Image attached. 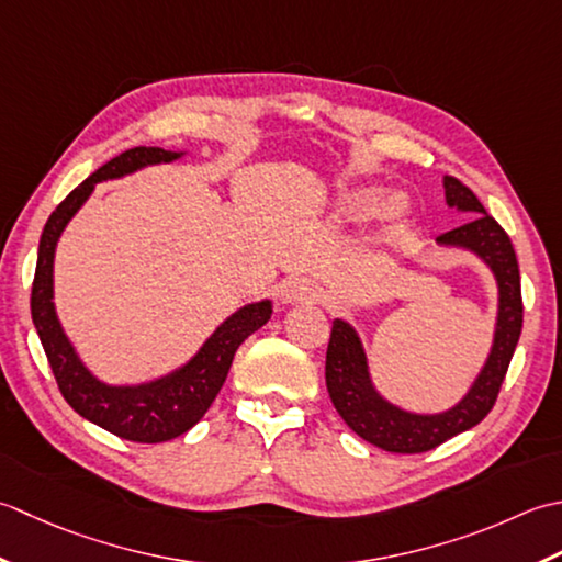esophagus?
<instances>
[{
  "label": "esophagus",
  "instance_id": "1",
  "mask_svg": "<svg viewBox=\"0 0 562 562\" xmlns=\"http://www.w3.org/2000/svg\"><path fill=\"white\" fill-rule=\"evenodd\" d=\"M323 297V289L311 279H289L281 285L283 303H317Z\"/></svg>",
  "mask_w": 562,
  "mask_h": 562
}]
</instances>
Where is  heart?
I'll return each instance as SVG.
<instances>
[{"instance_id": "b5f03b06", "label": "heart", "mask_w": 562, "mask_h": 562, "mask_svg": "<svg viewBox=\"0 0 562 562\" xmlns=\"http://www.w3.org/2000/svg\"><path fill=\"white\" fill-rule=\"evenodd\" d=\"M373 203H375V193L373 191H357V193H351V196L347 199V209L351 213H369L373 209ZM383 211H385L387 217H400V215H403V211H405V203H403V199H400V196H393L391 201L383 205Z\"/></svg>"}]
</instances>
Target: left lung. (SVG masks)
Wrapping results in <instances>:
<instances>
[{
    "instance_id": "obj_1",
    "label": "left lung",
    "mask_w": 562,
    "mask_h": 562,
    "mask_svg": "<svg viewBox=\"0 0 562 562\" xmlns=\"http://www.w3.org/2000/svg\"><path fill=\"white\" fill-rule=\"evenodd\" d=\"M443 193L449 209L473 217H468L461 227L439 235L437 245L473 251L495 273L497 281L495 337H492L487 361L473 385L468 387V393L453 407L434 412V415L393 405L375 391L359 331L347 319L337 317L331 323L325 361V381L331 405L363 441L391 453L431 451L456 434L480 425L495 405L521 335V279L509 235L485 211L475 193L458 179L443 177Z\"/></svg>"
}]
</instances>
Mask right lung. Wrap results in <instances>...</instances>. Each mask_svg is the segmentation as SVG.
I'll list each match as a JSON object with an SVG mask.
<instances>
[{
    "instance_id": "1",
    "label": "right lung",
    "mask_w": 562,
    "mask_h": 562,
    "mask_svg": "<svg viewBox=\"0 0 562 562\" xmlns=\"http://www.w3.org/2000/svg\"><path fill=\"white\" fill-rule=\"evenodd\" d=\"M184 153L162 150V147H133L111 162L99 167L94 175L85 179L70 196L50 213L43 227L36 277L31 289V317L41 337V345L55 373L57 387L77 415L94 422L97 427L116 434L121 439L137 443H159L177 439L189 431L209 412L215 395L231 371L237 347L265 327L271 317V301L243 305L231 317L215 327L213 335L193 357L155 381L137 385H109L91 373L79 359L72 341L57 319L53 303V265L55 247L67 223L82 209L85 201L99 181L121 179L133 171L175 162Z\"/></svg>"
}]
</instances>
